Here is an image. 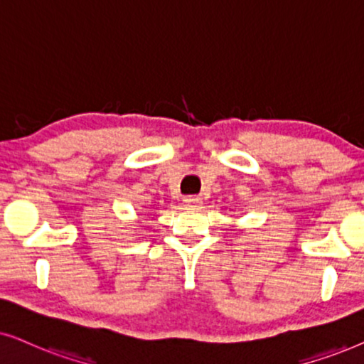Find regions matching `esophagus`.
Instances as JSON below:
<instances>
[{
  "label": "esophagus",
  "instance_id": "1",
  "mask_svg": "<svg viewBox=\"0 0 364 364\" xmlns=\"http://www.w3.org/2000/svg\"><path fill=\"white\" fill-rule=\"evenodd\" d=\"M201 205H203V200H201V198H198V196H188V198H185V200H183V206H185L186 210L196 211V210H200Z\"/></svg>",
  "mask_w": 364,
  "mask_h": 364
}]
</instances>
